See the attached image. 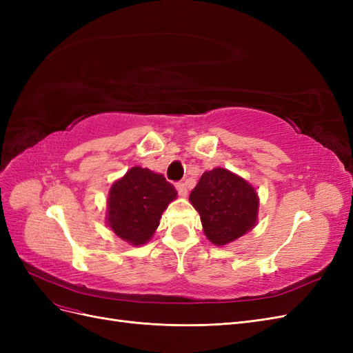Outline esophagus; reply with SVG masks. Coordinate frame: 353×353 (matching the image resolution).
Instances as JSON below:
<instances>
[{
	"instance_id": "34e87169",
	"label": "esophagus",
	"mask_w": 353,
	"mask_h": 353,
	"mask_svg": "<svg viewBox=\"0 0 353 353\" xmlns=\"http://www.w3.org/2000/svg\"><path fill=\"white\" fill-rule=\"evenodd\" d=\"M175 188L178 190V193H179L181 196H183V197L187 196V187H185L184 183H181V181H179V183L175 184Z\"/></svg>"
}]
</instances>
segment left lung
<instances>
[{
  "instance_id": "1",
  "label": "left lung",
  "mask_w": 353,
  "mask_h": 353,
  "mask_svg": "<svg viewBox=\"0 0 353 353\" xmlns=\"http://www.w3.org/2000/svg\"><path fill=\"white\" fill-rule=\"evenodd\" d=\"M190 201L213 244H228L254 227L258 194L250 184L227 169L216 168L203 174L191 191Z\"/></svg>"
}]
</instances>
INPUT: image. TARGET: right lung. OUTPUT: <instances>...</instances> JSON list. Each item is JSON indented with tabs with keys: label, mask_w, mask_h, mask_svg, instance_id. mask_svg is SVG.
<instances>
[{
	"label": "right lung",
	"mask_w": 353,
	"mask_h": 353,
	"mask_svg": "<svg viewBox=\"0 0 353 353\" xmlns=\"http://www.w3.org/2000/svg\"><path fill=\"white\" fill-rule=\"evenodd\" d=\"M176 197L174 185L163 175L135 166L110 188L108 221L116 236L144 244L159 227L162 212Z\"/></svg>",
	"instance_id": "add662e5"
}]
</instances>
